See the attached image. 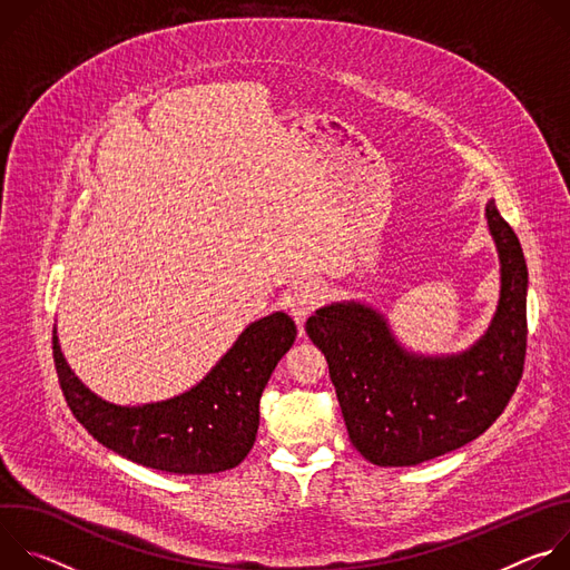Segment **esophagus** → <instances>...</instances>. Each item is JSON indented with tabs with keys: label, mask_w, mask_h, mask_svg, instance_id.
<instances>
[{
	"label": "esophagus",
	"mask_w": 570,
	"mask_h": 570,
	"mask_svg": "<svg viewBox=\"0 0 570 570\" xmlns=\"http://www.w3.org/2000/svg\"><path fill=\"white\" fill-rule=\"evenodd\" d=\"M322 286L317 282H302V284H295L288 293H286V306L291 311V315L297 320L299 330L304 320L315 311V306L320 304L322 299Z\"/></svg>",
	"instance_id": "1"
}]
</instances>
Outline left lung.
Segmentation results:
<instances>
[{
	"mask_svg": "<svg viewBox=\"0 0 570 570\" xmlns=\"http://www.w3.org/2000/svg\"><path fill=\"white\" fill-rule=\"evenodd\" d=\"M501 262V295L487 332L464 352L405 350L387 317L365 302L320 306L306 334L330 363L352 444L379 466H413L455 451L490 429L523 374L528 266L514 229L484 207Z\"/></svg>",
	"mask_w": 570,
	"mask_h": 570,
	"instance_id": "1",
	"label": "left lung"
}]
</instances>
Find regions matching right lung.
<instances>
[{
	"instance_id": "right-lung-1",
	"label": "right lung",
	"mask_w": 570,
	"mask_h": 570,
	"mask_svg": "<svg viewBox=\"0 0 570 570\" xmlns=\"http://www.w3.org/2000/svg\"><path fill=\"white\" fill-rule=\"evenodd\" d=\"M297 336L275 311L250 322L220 361L187 392L141 405L95 394L67 365L53 327V361L73 417L106 449L167 473H218L243 462L259 429V399Z\"/></svg>"
}]
</instances>
